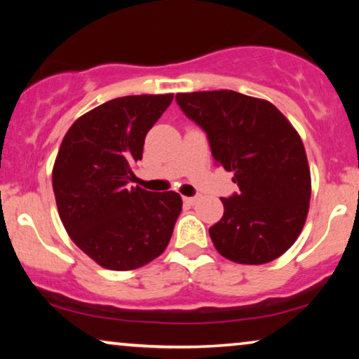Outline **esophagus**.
Segmentation results:
<instances>
[{"instance_id":"1","label":"esophagus","mask_w":359,"mask_h":359,"mask_svg":"<svg viewBox=\"0 0 359 359\" xmlns=\"http://www.w3.org/2000/svg\"><path fill=\"white\" fill-rule=\"evenodd\" d=\"M183 201L186 204H189V205H193L196 201H198V196H193V198H183Z\"/></svg>"}]
</instances>
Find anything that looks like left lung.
I'll list each match as a JSON object with an SVG mask.
<instances>
[{"mask_svg":"<svg viewBox=\"0 0 359 359\" xmlns=\"http://www.w3.org/2000/svg\"><path fill=\"white\" fill-rule=\"evenodd\" d=\"M181 111L208 135L214 161L232 171L238 193L220 198L224 215L209 229L230 262L263 264L301 233L311 170L296 129L271 102L232 90L178 93Z\"/></svg>","mask_w":359,"mask_h":359,"instance_id":"8db88e82","label":"left lung"}]
</instances>
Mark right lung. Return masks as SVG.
<instances>
[{"label":"right lung","mask_w":359,"mask_h":359,"mask_svg":"<svg viewBox=\"0 0 359 359\" xmlns=\"http://www.w3.org/2000/svg\"><path fill=\"white\" fill-rule=\"evenodd\" d=\"M171 101L173 95L116 97L83 114L63 137L52 171L58 215L78 248L102 268L144 266L173 233L181 196L127 186L147 132Z\"/></svg>","instance_id":"add662e5"}]
</instances>
